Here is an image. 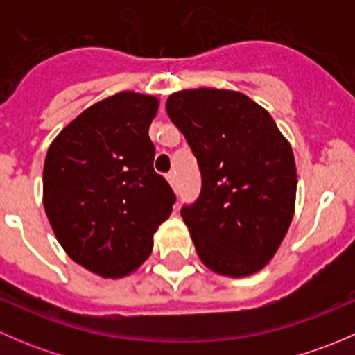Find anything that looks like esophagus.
<instances>
[{
	"label": "esophagus",
	"mask_w": 355,
	"mask_h": 355,
	"mask_svg": "<svg viewBox=\"0 0 355 355\" xmlns=\"http://www.w3.org/2000/svg\"><path fill=\"white\" fill-rule=\"evenodd\" d=\"M166 178H168V182H170L171 187H173V191H177V189H178V178H177V173H175V171H170V173L166 175Z\"/></svg>",
	"instance_id": "34e87169"
}]
</instances>
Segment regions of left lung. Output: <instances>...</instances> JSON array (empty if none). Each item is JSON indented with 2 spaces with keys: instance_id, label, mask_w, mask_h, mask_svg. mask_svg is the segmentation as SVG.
<instances>
[{
  "instance_id": "obj_1",
  "label": "left lung",
  "mask_w": 355,
  "mask_h": 355,
  "mask_svg": "<svg viewBox=\"0 0 355 355\" xmlns=\"http://www.w3.org/2000/svg\"><path fill=\"white\" fill-rule=\"evenodd\" d=\"M166 111L198 157L202 178L182 207L200 261L225 277H249L275 256L293 216L292 148L263 106L225 89H185Z\"/></svg>"
}]
</instances>
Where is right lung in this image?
<instances>
[{"label":"right lung","mask_w":355,"mask_h":355,"mask_svg":"<svg viewBox=\"0 0 355 355\" xmlns=\"http://www.w3.org/2000/svg\"><path fill=\"white\" fill-rule=\"evenodd\" d=\"M157 106L155 96L118 92L82 111L46 155L42 202L53 232L75 263L103 278L148 259L177 200L153 168Z\"/></svg>","instance_id":"1"}]
</instances>
